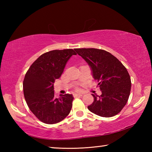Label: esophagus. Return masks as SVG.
<instances>
[{"label":"esophagus","mask_w":152,"mask_h":152,"mask_svg":"<svg viewBox=\"0 0 152 152\" xmlns=\"http://www.w3.org/2000/svg\"><path fill=\"white\" fill-rule=\"evenodd\" d=\"M73 96H74V97H80V96H82V94H76V93H74V94H73Z\"/></svg>","instance_id":"1"}]
</instances>
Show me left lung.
Masks as SVG:
<instances>
[{"instance_id": "obj_1", "label": "left lung", "mask_w": 152, "mask_h": 152, "mask_svg": "<svg viewBox=\"0 0 152 152\" xmlns=\"http://www.w3.org/2000/svg\"><path fill=\"white\" fill-rule=\"evenodd\" d=\"M74 50L91 67L92 76L99 82L98 86L102 92L100 96L92 94L94 101L88 106V110L103 117L117 115L125 106L130 94L132 82L127 69L105 50L95 48Z\"/></svg>"}]
</instances>
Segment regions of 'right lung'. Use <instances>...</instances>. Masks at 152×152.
I'll return each instance as SVG.
<instances>
[{
    "mask_svg": "<svg viewBox=\"0 0 152 152\" xmlns=\"http://www.w3.org/2000/svg\"><path fill=\"white\" fill-rule=\"evenodd\" d=\"M76 53L72 49L52 50L40 56L30 66L23 83L25 99L35 116L46 124H55L70 113L72 94L54 97L53 83L60 78L67 61Z\"/></svg>",
    "mask_w": 152,
    "mask_h": 152,
    "instance_id": "obj_1",
    "label": "right lung"
}]
</instances>
